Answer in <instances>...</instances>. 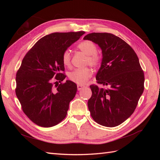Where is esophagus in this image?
<instances>
[{"label": "esophagus", "instance_id": "obj_1", "mask_svg": "<svg viewBox=\"0 0 160 160\" xmlns=\"http://www.w3.org/2000/svg\"><path fill=\"white\" fill-rule=\"evenodd\" d=\"M77 87H78V90L80 91V90L82 89V88H84V86L83 85H80V84H78Z\"/></svg>", "mask_w": 160, "mask_h": 160}]
</instances>
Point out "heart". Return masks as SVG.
I'll list each match as a JSON object with an SVG mask.
<instances>
[{
  "mask_svg": "<svg viewBox=\"0 0 160 160\" xmlns=\"http://www.w3.org/2000/svg\"><path fill=\"white\" fill-rule=\"evenodd\" d=\"M77 48L87 55L85 60L86 64L97 68L100 65L101 56L97 52V46L91 40H83L77 45ZM71 52L69 49L64 51L62 56V62L65 66L69 67L71 64ZM92 76V71L89 67H84L81 69H76L68 74L69 79L73 82L80 85L85 84Z\"/></svg>",
  "mask_w": 160,
  "mask_h": 160,
  "instance_id": "obj_1",
  "label": "heart"
}]
</instances>
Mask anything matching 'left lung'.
<instances>
[{"label":"left lung","mask_w":160,"mask_h":160,"mask_svg":"<svg viewBox=\"0 0 160 160\" xmlns=\"http://www.w3.org/2000/svg\"><path fill=\"white\" fill-rule=\"evenodd\" d=\"M98 44L102 60L91 84L88 100L91 115L98 124L107 127L121 124L133 113L144 89V74L132 47L110 33H91L84 37Z\"/></svg>","instance_id":"obj_1"}]
</instances>
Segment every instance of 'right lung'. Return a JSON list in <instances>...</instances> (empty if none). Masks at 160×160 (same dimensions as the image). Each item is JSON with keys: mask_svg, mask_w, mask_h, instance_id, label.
Instances as JSON below:
<instances>
[{"mask_svg": "<svg viewBox=\"0 0 160 160\" xmlns=\"http://www.w3.org/2000/svg\"><path fill=\"white\" fill-rule=\"evenodd\" d=\"M84 32H56L40 38L22 59L16 73V94L33 123L52 127L62 122L77 91L66 78L62 56Z\"/></svg>", "mask_w": 160, "mask_h": 160, "instance_id": "add662e5", "label": "right lung"}]
</instances>
